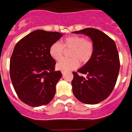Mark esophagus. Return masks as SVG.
<instances>
[{
  "label": "esophagus",
  "instance_id": "esophagus-1",
  "mask_svg": "<svg viewBox=\"0 0 132 132\" xmlns=\"http://www.w3.org/2000/svg\"><path fill=\"white\" fill-rule=\"evenodd\" d=\"M61 73H62L63 75H64V74H65V71H61Z\"/></svg>",
  "mask_w": 132,
  "mask_h": 132
}]
</instances>
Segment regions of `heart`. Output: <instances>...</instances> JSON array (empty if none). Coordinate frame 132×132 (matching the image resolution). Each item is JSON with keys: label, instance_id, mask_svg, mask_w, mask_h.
Instances as JSON below:
<instances>
[{"label": "heart", "instance_id": "obj_1", "mask_svg": "<svg viewBox=\"0 0 132 132\" xmlns=\"http://www.w3.org/2000/svg\"><path fill=\"white\" fill-rule=\"evenodd\" d=\"M65 50H71L69 53L70 58L63 59L57 64V68L63 71H68L79 67V62L85 65L93 57L94 45L93 41L85 39V37L73 35L65 38L59 42H55L50 46V53L55 61H59L63 56Z\"/></svg>", "mask_w": 132, "mask_h": 132}]
</instances>
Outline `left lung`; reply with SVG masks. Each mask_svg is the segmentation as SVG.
Here are the masks:
<instances>
[{
	"mask_svg": "<svg viewBox=\"0 0 132 132\" xmlns=\"http://www.w3.org/2000/svg\"><path fill=\"white\" fill-rule=\"evenodd\" d=\"M73 33L83 34L91 38L94 52L89 62L77 72H73V93L82 103L98 104L110 96L117 81L120 63L116 44L102 31L93 28Z\"/></svg>",
	"mask_w": 132,
	"mask_h": 132,
	"instance_id": "obj_1",
	"label": "left lung"
}]
</instances>
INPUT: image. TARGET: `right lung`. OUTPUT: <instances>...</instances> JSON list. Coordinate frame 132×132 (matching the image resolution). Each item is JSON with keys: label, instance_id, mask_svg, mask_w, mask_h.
Instances as JSON below:
<instances>
[{"label": "right lung", "instance_id": "obj_1", "mask_svg": "<svg viewBox=\"0 0 132 132\" xmlns=\"http://www.w3.org/2000/svg\"><path fill=\"white\" fill-rule=\"evenodd\" d=\"M63 34L38 30L20 39L10 57V76L21 101L32 107L52 101L55 86L62 74L55 71L56 62L50 53V46Z\"/></svg>", "mask_w": 132, "mask_h": 132}]
</instances>
